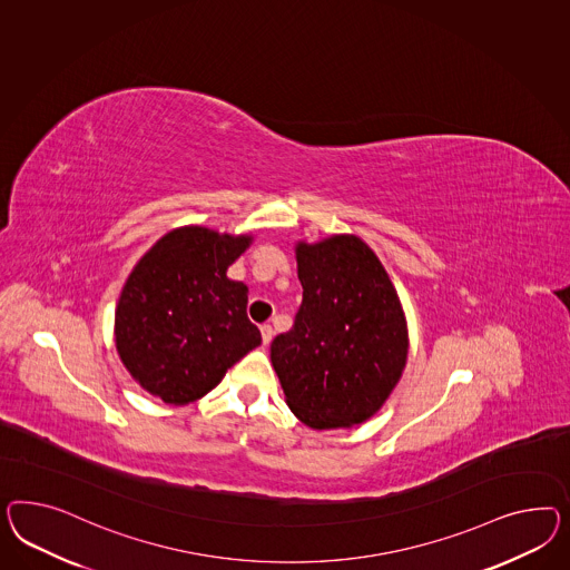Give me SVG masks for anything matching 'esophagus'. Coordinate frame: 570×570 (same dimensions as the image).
<instances>
[{"label":"esophagus","mask_w":570,"mask_h":570,"mask_svg":"<svg viewBox=\"0 0 570 570\" xmlns=\"http://www.w3.org/2000/svg\"><path fill=\"white\" fill-rule=\"evenodd\" d=\"M272 338H274V327L269 324H263L262 325V340L263 344H269L272 342Z\"/></svg>","instance_id":"34e87169"}]
</instances>
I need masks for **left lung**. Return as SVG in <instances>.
<instances>
[{
	"instance_id": "8db88e82",
	"label": "left lung",
	"mask_w": 570,
	"mask_h": 570,
	"mask_svg": "<svg viewBox=\"0 0 570 570\" xmlns=\"http://www.w3.org/2000/svg\"><path fill=\"white\" fill-rule=\"evenodd\" d=\"M296 263L303 303L293 330L272 342V365L305 425H358L380 411L406 363L399 294L356 236L298 243Z\"/></svg>"
}]
</instances>
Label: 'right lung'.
Instances as JSON below:
<instances>
[{
  "instance_id": "obj_1",
  "label": "right lung",
  "mask_w": 570,
  "mask_h": 570,
  "mask_svg": "<svg viewBox=\"0 0 570 570\" xmlns=\"http://www.w3.org/2000/svg\"><path fill=\"white\" fill-rule=\"evenodd\" d=\"M250 236L185 226L159 238L124 284L116 348L126 370L168 404L212 392L262 344L246 317L248 288L226 276Z\"/></svg>"
}]
</instances>
